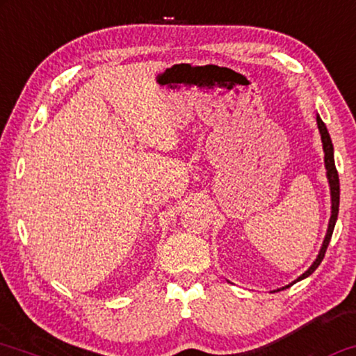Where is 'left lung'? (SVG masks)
Returning a JSON list of instances; mask_svg holds the SVG:
<instances>
[{
    "instance_id": "1",
    "label": "left lung",
    "mask_w": 356,
    "mask_h": 356,
    "mask_svg": "<svg viewBox=\"0 0 356 356\" xmlns=\"http://www.w3.org/2000/svg\"><path fill=\"white\" fill-rule=\"evenodd\" d=\"M317 126H318V131H321V138H322V146H323V152H325V169H327V179H328V184H330V197H332V215H330V220H328V228H327V235L323 238V243H322V248L318 251L316 261L312 263V266H310L307 271H305L302 276H299L296 279L294 282H291V284H287L284 287H281V289H287V287H291L292 284H296V282L300 281V279L307 277L312 274L316 269L318 268V264L322 263L323 256H325V251H327V246L328 243H330V238H332V233H334V228H335V222H337V217H339V205H340V182H339V172H337V168H335V161H334V145H332V139H330V134L327 131V126L323 124V121L321 120V116L317 115ZM279 291V289H277Z\"/></svg>"
}]
</instances>
